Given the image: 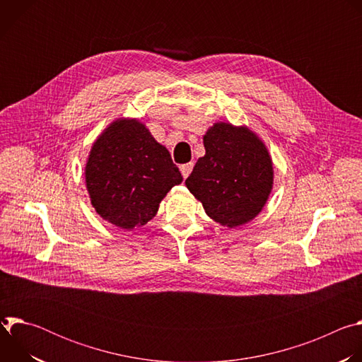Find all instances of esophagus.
<instances>
[{"label":"esophagus","mask_w":362,"mask_h":362,"mask_svg":"<svg viewBox=\"0 0 362 362\" xmlns=\"http://www.w3.org/2000/svg\"><path fill=\"white\" fill-rule=\"evenodd\" d=\"M192 169H193V162H189V163H185V165L180 166V172H182V175H183L185 179L190 175Z\"/></svg>","instance_id":"34e87169"}]
</instances>
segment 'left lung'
Instances as JSON below:
<instances>
[{"label": "left lung", "mask_w": 362, "mask_h": 362, "mask_svg": "<svg viewBox=\"0 0 362 362\" xmlns=\"http://www.w3.org/2000/svg\"><path fill=\"white\" fill-rule=\"evenodd\" d=\"M204 156L186 179L209 218L236 228L259 215L274 185L271 154L246 126L215 123L203 136Z\"/></svg>", "instance_id": "left-lung-1"}]
</instances>
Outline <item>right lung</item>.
<instances>
[{
    "label": "right lung",
    "instance_id": "right-lung-1",
    "mask_svg": "<svg viewBox=\"0 0 362 362\" xmlns=\"http://www.w3.org/2000/svg\"><path fill=\"white\" fill-rule=\"evenodd\" d=\"M84 175L95 212L127 230L156 216L163 197L183 180L169 150L136 119H117L105 129Z\"/></svg>",
    "mask_w": 362,
    "mask_h": 362
}]
</instances>
